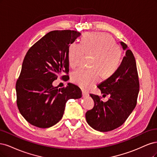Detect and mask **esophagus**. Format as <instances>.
I'll return each mask as SVG.
<instances>
[{
  "label": "esophagus",
  "instance_id": "esophagus-1",
  "mask_svg": "<svg viewBox=\"0 0 157 157\" xmlns=\"http://www.w3.org/2000/svg\"><path fill=\"white\" fill-rule=\"evenodd\" d=\"M82 94H83V97H88V96H89V93L87 92L84 91V90L83 91Z\"/></svg>",
  "mask_w": 157,
  "mask_h": 157
}]
</instances>
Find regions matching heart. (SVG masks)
Instances as JSON below:
<instances>
[{
    "label": "heart",
    "mask_w": 157,
    "mask_h": 157,
    "mask_svg": "<svg viewBox=\"0 0 157 157\" xmlns=\"http://www.w3.org/2000/svg\"><path fill=\"white\" fill-rule=\"evenodd\" d=\"M83 53L94 55L91 70L79 68L72 74V80L85 90L89 89L100 80V73L109 76L117 70L121 58L120 50L109 35L102 33H88L81 43L72 42L70 45L68 60L72 68L79 64Z\"/></svg>",
    "instance_id": "b5f03b06"
}]
</instances>
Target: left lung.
Here are the masks:
<instances>
[{"mask_svg":"<svg viewBox=\"0 0 157 157\" xmlns=\"http://www.w3.org/2000/svg\"><path fill=\"white\" fill-rule=\"evenodd\" d=\"M120 44L125 51L122 63L109 78L97 86L103 96L109 95V98L104 102L98 95L90 94L94 105L85 114L89 126L100 132H108L122 125L137 102L140 84L136 60L126 44Z\"/></svg>","mask_w":157,"mask_h":157,"instance_id":"1","label":"left lung"}]
</instances>
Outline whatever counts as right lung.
Returning a JSON list of instances; mask_svg holds the SVG:
<instances>
[{
	"label": "right lung",
	"instance_id": "obj_1",
	"mask_svg": "<svg viewBox=\"0 0 157 157\" xmlns=\"http://www.w3.org/2000/svg\"><path fill=\"white\" fill-rule=\"evenodd\" d=\"M81 33L70 30L48 33L29 49L24 58L16 89L17 105L27 122L45 128L62 119L69 99L82 97V90L68 83L58 89L53 82L59 75L66 80L69 72L68 52L70 45Z\"/></svg>",
	"mask_w": 157,
	"mask_h": 157
}]
</instances>
